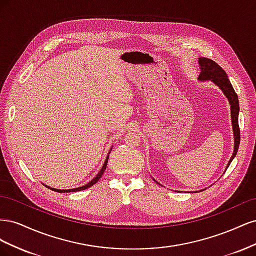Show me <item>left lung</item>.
Masks as SVG:
<instances>
[{"mask_svg":"<svg viewBox=\"0 0 256 256\" xmlns=\"http://www.w3.org/2000/svg\"><path fill=\"white\" fill-rule=\"evenodd\" d=\"M198 65L200 69V74H198V80L200 82L212 81L216 86H218L221 90L224 96L228 98L230 106V118H232V126H233V134H234V152L226 166V168H228L232 160H233L236 156L239 143H240V130L238 126V114H239L238 96L235 92L233 86H232L226 72H224L223 69L216 63V62L206 58H198ZM156 182L159 184L158 182Z\"/></svg>","mask_w":256,"mask_h":256,"instance_id":"left-lung-1","label":"left lung"}]
</instances>
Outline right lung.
<instances>
[{
  "mask_svg": "<svg viewBox=\"0 0 256 256\" xmlns=\"http://www.w3.org/2000/svg\"><path fill=\"white\" fill-rule=\"evenodd\" d=\"M111 150H112V148H110L109 154H108V156H106V160H104V166H102V170H100V171L98 172V174H97L94 178H92V180L90 182H88L86 184L82 186V187H79V188H74V189H56V188H51V187H49V186H47V184H44V186H46V187H47V188H49V189H51V190H53V191H56V192H58V193L76 192V191H81V190H84V189H88V188L92 187V184H95L99 180V178L102 177V174H104V172L106 171V164H108V160H109V154H110Z\"/></svg>",
  "mask_w": 256,
  "mask_h": 256,
  "instance_id": "right-lung-1",
  "label": "right lung"
}]
</instances>
